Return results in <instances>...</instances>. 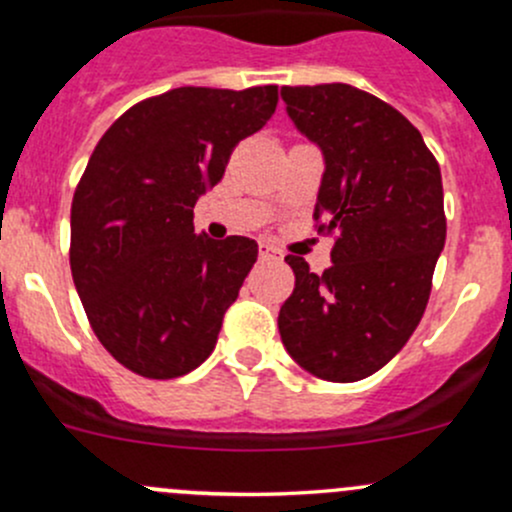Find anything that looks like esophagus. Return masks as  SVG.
I'll return each mask as SVG.
<instances>
[{
	"label": "esophagus",
	"mask_w": 512,
	"mask_h": 512,
	"mask_svg": "<svg viewBox=\"0 0 512 512\" xmlns=\"http://www.w3.org/2000/svg\"><path fill=\"white\" fill-rule=\"evenodd\" d=\"M257 250H260V260H267V257L280 255V252H277L272 245H267V242H260V245H257Z\"/></svg>",
	"instance_id": "obj_1"
}]
</instances>
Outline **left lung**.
I'll return each mask as SVG.
<instances>
[{
  "label": "left lung",
  "mask_w": 512,
  "mask_h": 512,
  "mask_svg": "<svg viewBox=\"0 0 512 512\" xmlns=\"http://www.w3.org/2000/svg\"><path fill=\"white\" fill-rule=\"evenodd\" d=\"M287 116L322 151L314 220L337 232L332 267L287 255L280 337L309 374L359 381L414 334L446 242L441 168L406 116L349 84L282 86Z\"/></svg>",
  "instance_id": "8db88e82"
}]
</instances>
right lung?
Wrapping results in <instances>:
<instances>
[{"mask_svg":"<svg viewBox=\"0 0 512 512\" xmlns=\"http://www.w3.org/2000/svg\"><path fill=\"white\" fill-rule=\"evenodd\" d=\"M275 108L277 86H183L128 108L91 153L71 203V275L126 369L175 379L215 349L257 242L195 235L193 208Z\"/></svg>","mask_w":512,"mask_h":512,"instance_id":"add662e5","label":"right lung"}]
</instances>
